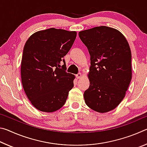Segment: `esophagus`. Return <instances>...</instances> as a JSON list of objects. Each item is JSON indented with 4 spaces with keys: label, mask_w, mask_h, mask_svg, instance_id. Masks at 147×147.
Here are the masks:
<instances>
[{
    "label": "esophagus",
    "mask_w": 147,
    "mask_h": 147,
    "mask_svg": "<svg viewBox=\"0 0 147 147\" xmlns=\"http://www.w3.org/2000/svg\"><path fill=\"white\" fill-rule=\"evenodd\" d=\"M76 78H78V79H79V78H81V77H82V74H81L80 73H78V74H76Z\"/></svg>",
    "instance_id": "34e87169"
}]
</instances>
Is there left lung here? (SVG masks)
<instances>
[{"label":"left lung","instance_id":"left-lung-1","mask_svg":"<svg viewBox=\"0 0 147 147\" xmlns=\"http://www.w3.org/2000/svg\"><path fill=\"white\" fill-rule=\"evenodd\" d=\"M88 49L89 87L86 105L99 113L115 109L125 96L131 79V54L125 37L117 30L101 26L79 32Z\"/></svg>","mask_w":147,"mask_h":147}]
</instances>
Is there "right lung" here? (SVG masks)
<instances>
[{
  "mask_svg": "<svg viewBox=\"0 0 147 147\" xmlns=\"http://www.w3.org/2000/svg\"><path fill=\"white\" fill-rule=\"evenodd\" d=\"M76 37V32L51 28L32 34L24 45L22 84L27 97L38 110L53 112L65 103L74 86V76L66 72L63 57Z\"/></svg>",
  "mask_w": 147,
  "mask_h": 147,
  "instance_id": "1",
  "label": "right lung"
}]
</instances>
